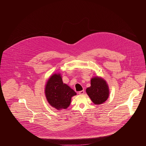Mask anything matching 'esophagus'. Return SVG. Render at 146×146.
<instances>
[{"mask_svg":"<svg viewBox=\"0 0 146 146\" xmlns=\"http://www.w3.org/2000/svg\"><path fill=\"white\" fill-rule=\"evenodd\" d=\"M78 94H79V95H83V94H84V91H79V92H78Z\"/></svg>","mask_w":146,"mask_h":146,"instance_id":"34e87169","label":"esophagus"}]
</instances>
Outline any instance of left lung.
<instances>
[{"label": "left lung", "instance_id": "obj_1", "mask_svg": "<svg viewBox=\"0 0 146 146\" xmlns=\"http://www.w3.org/2000/svg\"><path fill=\"white\" fill-rule=\"evenodd\" d=\"M86 91L95 104H102L107 100L109 96L107 84L103 79L99 77L91 79V86L88 88Z\"/></svg>", "mask_w": 146, "mask_h": 146}]
</instances>
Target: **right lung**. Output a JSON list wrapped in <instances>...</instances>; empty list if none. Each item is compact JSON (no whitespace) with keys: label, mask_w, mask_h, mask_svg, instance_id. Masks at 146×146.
<instances>
[{"label":"right lung","mask_w":146,"mask_h":146,"mask_svg":"<svg viewBox=\"0 0 146 146\" xmlns=\"http://www.w3.org/2000/svg\"><path fill=\"white\" fill-rule=\"evenodd\" d=\"M45 92L49 104L58 110L66 109L70 104L71 97L76 95L70 86L63 84L59 74L50 77L46 85Z\"/></svg>","instance_id":"add662e5"}]
</instances>
